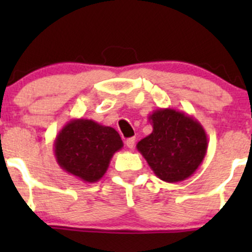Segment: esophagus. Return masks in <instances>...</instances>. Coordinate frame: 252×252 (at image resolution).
<instances>
[{"label":"esophagus","mask_w":252,"mask_h":252,"mask_svg":"<svg viewBox=\"0 0 252 252\" xmlns=\"http://www.w3.org/2000/svg\"><path fill=\"white\" fill-rule=\"evenodd\" d=\"M135 138H129L128 140H126V147H128V149H134V146H135Z\"/></svg>","instance_id":"obj_1"}]
</instances>
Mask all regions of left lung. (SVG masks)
<instances>
[{"mask_svg":"<svg viewBox=\"0 0 252 252\" xmlns=\"http://www.w3.org/2000/svg\"><path fill=\"white\" fill-rule=\"evenodd\" d=\"M152 133L136 144L150 168L161 180L178 183L196 172L207 152V135L197 119L173 108L149 116Z\"/></svg>","mask_w":252,"mask_h":252,"instance_id":"left-lung-1","label":"left lung"}]
</instances>
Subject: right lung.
I'll list each match as a JSON object with an SVG mask.
<instances>
[{"label":"right lung","mask_w":252,"mask_h":252,"mask_svg":"<svg viewBox=\"0 0 252 252\" xmlns=\"http://www.w3.org/2000/svg\"><path fill=\"white\" fill-rule=\"evenodd\" d=\"M122 147L123 141L116 129L78 118L61 129L53 152L63 171L85 183H95L105 175L112 157Z\"/></svg>","instance_id":"obj_1"}]
</instances>
